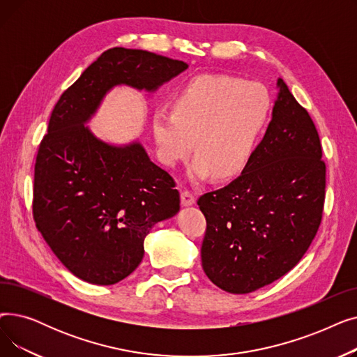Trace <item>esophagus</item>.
Listing matches in <instances>:
<instances>
[{
	"label": "esophagus",
	"instance_id": "1",
	"mask_svg": "<svg viewBox=\"0 0 357 357\" xmlns=\"http://www.w3.org/2000/svg\"><path fill=\"white\" fill-rule=\"evenodd\" d=\"M181 202L182 205H185V207H188V205H192L195 202V197L191 191H183L181 194Z\"/></svg>",
	"mask_w": 357,
	"mask_h": 357
}]
</instances>
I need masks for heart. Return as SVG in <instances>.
<instances>
[{"label": "heart", "mask_w": 357, "mask_h": 357, "mask_svg": "<svg viewBox=\"0 0 357 357\" xmlns=\"http://www.w3.org/2000/svg\"><path fill=\"white\" fill-rule=\"evenodd\" d=\"M272 98L260 82L230 75H199L186 82L172 102V111L158 109L152 131L158 155L175 166L195 152L190 176L238 175L249 165L271 119Z\"/></svg>", "instance_id": "b5f03b06"}]
</instances>
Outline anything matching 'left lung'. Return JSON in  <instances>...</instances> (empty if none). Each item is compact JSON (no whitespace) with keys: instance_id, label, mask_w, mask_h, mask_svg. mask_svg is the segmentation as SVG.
Here are the masks:
<instances>
[{"instance_id":"1","label":"left lung","mask_w":357,"mask_h":357,"mask_svg":"<svg viewBox=\"0 0 357 357\" xmlns=\"http://www.w3.org/2000/svg\"><path fill=\"white\" fill-rule=\"evenodd\" d=\"M266 135L241 175L204 194L202 269L230 294H249L288 273L321 224L326 163L308 111L278 79Z\"/></svg>"}]
</instances>
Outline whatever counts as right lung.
<instances>
[{"mask_svg": "<svg viewBox=\"0 0 357 357\" xmlns=\"http://www.w3.org/2000/svg\"><path fill=\"white\" fill-rule=\"evenodd\" d=\"M188 65L147 50L112 47L56 102L34 165L33 218L63 266L114 285L143 259L144 237L179 211V192L139 142L112 146L85 123L116 85L156 91Z\"/></svg>", "mask_w": 357, "mask_h": 357, "instance_id": "1", "label": "right lung"}]
</instances>
